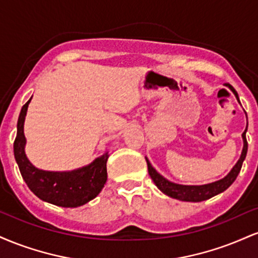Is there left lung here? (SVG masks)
Listing matches in <instances>:
<instances>
[{
	"label": "left lung",
	"mask_w": 258,
	"mask_h": 258,
	"mask_svg": "<svg viewBox=\"0 0 258 258\" xmlns=\"http://www.w3.org/2000/svg\"><path fill=\"white\" fill-rule=\"evenodd\" d=\"M229 86V85H228ZM234 94H235L236 99L239 100L238 96H236V92L233 90ZM246 130L242 133V141H244V147H242V152L240 155V159L238 160V162L235 164V166L232 168L229 173L227 174L224 178L220 180H216V182L209 183V184H203V185H183V184H177V183L170 182V180L162 177L161 174L156 172V170L152 166V164L149 162V160H147L148 164V172L149 176L152 177L153 182L155 183V185L158 186L160 190L164 194L168 195V197L173 198V199L182 200V201H193V203H199V201H204L210 199V198L215 197V195L222 193L226 189L229 188L232 185V183L236 179L239 172H240L242 162H244L245 158H246L247 153V141H246Z\"/></svg>",
	"instance_id": "8db88e82"
}]
</instances>
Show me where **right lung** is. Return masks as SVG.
<instances>
[{
  "label": "right lung",
  "mask_w": 258,
  "mask_h": 258,
  "mask_svg": "<svg viewBox=\"0 0 258 258\" xmlns=\"http://www.w3.org/2000/svg\"><path fill=\"white\" fill-rule=\"evenodd\" d=\"M32 98V97H31ZM31 98L23 105L17 125V137L14 141V158L20 173L29 189L46 203L61 207H78L85 205L100 193L108 173L106 161L109 154L99 156L87 166L67 172L43 171L35 167L25 154L26 139L24 121Z\"/></svg>",
  "instance_id": "1"
}]
</instances>
